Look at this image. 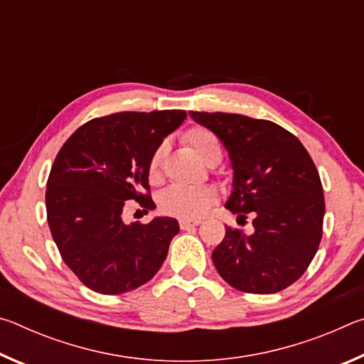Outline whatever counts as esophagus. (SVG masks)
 Segmentation results:
<instances>
[{
	"label": "esophagus",
	"mask_w": 364,
	"mask_h": 364,
	"mask_svg": "<svg viewBox=\"0 0 364 364\" xmlns=\"http://www.w3.org/2000/svg\"><path fill=\"white\" fill-rule=\"evenodd\" d=\"M197 225H200V221H189V220H180V228L184 230H191V228H194Z\"/></svg>",
	"instance_id": "obj_1"
}]
</instances>
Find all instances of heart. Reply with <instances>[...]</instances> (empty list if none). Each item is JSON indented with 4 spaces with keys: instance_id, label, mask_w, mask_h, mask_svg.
<instances>
[{
    "instance_id": "1",
    "label": "heart",
    "mask_w": 364,
    "mask_h": 364,
    "mask_svg": "<svg viewBox=\"0 0 364 364\" xmlns=\"http://www.w3.org/2000/svg\"><path fill=\"white\" fill-rule=\"evenodd\" d=\"M184 139L199 154L202 160L212 164L221 157V146L217 134L205 127H193L184 133ZM164 159V146H159L152 152L147 162V178L151 183L160 180V165ZM218 193L212 186H170L159 196V208L165 215L180 220H199L217 204Z\"/></svg>"
}]
</instances>
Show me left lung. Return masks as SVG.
<instances>
[{
  "label": "left lung",
  "instance_id": "left-lung-1",
  "mask_svg": "<svg viewBox=\"0 0 364 364\" xmlns=\"http://www.w3.org/2000/svg\"><path fill=\"white\" fill-rule=\"evenodd\" d=\"M189 115L217 134L231 157L232 193L226 208L247 218L254 234L226 226L213 250L228 284L249 294H276L294 284L323 237L324 194L310 154L278 123L239 114Z\"/></svg>",
  "mask_w": 364,
  "mask_h": 364
}]
</instances>
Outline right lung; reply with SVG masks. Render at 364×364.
<instances>
[{"instance_id": "obj_1", "label": "right lung", "mask_w": 364, "mask_h": 364, "mask_svg": "<svg viewBox=\"0 0 364 364\" xmlns=\"http://www.w3.org/2000/svg\"><path fill=\"white\" fill-rule=\"evenodd\" d=\"M186 110L117 112L83 123L48 176L46 217L59 254L91 291L115 295L146 284L180 231L175 218L125 225L127 200L156 208L147 162Z\"/></svg>"}]
</instances>
